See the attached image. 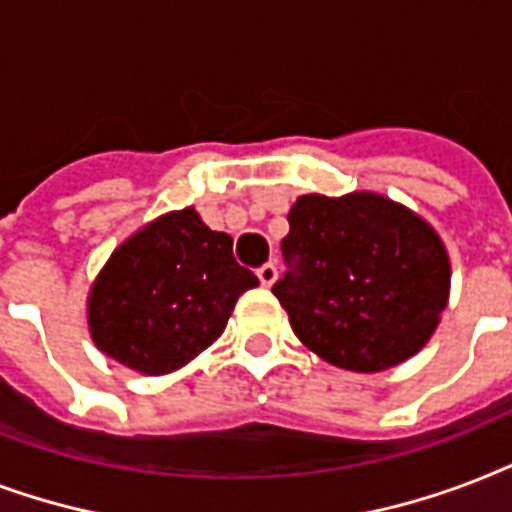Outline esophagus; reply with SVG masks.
I'll list each match as a JSON object with an SVG mask.
<instances>
[{"label": "esophagus", "mask_w": 512, "mask_h": 512, "mask_svg": "<svg viewBox=\"0 0 512 512\" xmlns=\"http://www.w3.org/2000/svg\"><path fill=\"white\" fill-rule=\"evenodd\" d=\"M256 275H259V283L261 285H272L277 280V267L272 264V261H267V264H261L259 269H256Z\"/></svg>", "instance_id": "1"}]
</instances>
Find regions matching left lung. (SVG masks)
Segmentation results:
<instances>
[{
  "label": "left lung",
  "instance_id": "8db88e82",
  "mask_svg": "<svg viewBox=\"0 0 512 512\" xmlns=\"http://www.w3.org/2000/svg\"><path fill=\"white\" fill-rule=\"evenodd\" d=\"M272 293L293 334L347 371H384L425 347L449 299L435 229L382 194H304L288 213Z\"/></svg>",
  "mask_w": 512,
  "mask_h": 512
}]
</instances>
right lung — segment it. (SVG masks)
I'll use <instances>...</instances> for the list:
<instances>
[{"label": "right lung", "instance_id": "obj_1", "mask_svg": "<svg viewBox=\"0 0 512 512\" xmlns=\"http://www.w3.org/2000/svg\"><path fill=\"white\" fill-rule=\"evenodd\" d=\"M259 285L232 237L192 208L168 213L125 240L95 280L87 320L98 350L141 374H168L211 347L237 299Z\"/></svg>", "mask_w": 512, "mask_h": 512}]
</instances>
